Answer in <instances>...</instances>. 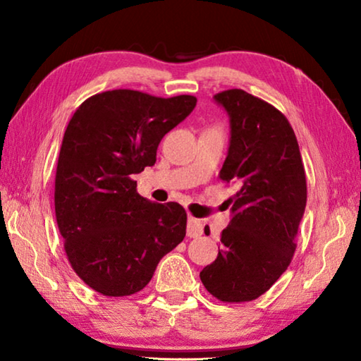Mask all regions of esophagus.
Segmentation results:
<instances>
[{
  "mask_svg": "<svg viewBox=\"0 0 361 361\" xmlns=\"http://www.w3.org/2000/svg\"><path fill=\"white\" fill-rule=\"evenodd\" d=\"M188 237H199V235H202V232H204V224L200 223V219H197V218H192V216H189L188 218Z\"/></svg>",
  "mask_w": 361,
  "mask_h": 361,
  "instance_id": "esophagus-1",
  "label": "esophagus"
}]
</instances>
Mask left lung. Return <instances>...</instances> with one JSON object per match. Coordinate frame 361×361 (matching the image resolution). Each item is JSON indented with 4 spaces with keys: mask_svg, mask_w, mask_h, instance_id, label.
I'll return each instance as SVG.
<instances>
[{
    "mask_svg": "<svg viewBox=\"0 0 361 361\" xmlns=\"http://www.w3.org/2000/svg\"><path fill=\"white\" fill-rule=\"evenodd\" d=\"M215 100L231 122L219 180L237 191L228 200L232 219L221 232V248L200 280L219 301L247 302L288 269L307 183L295 132L276 106L242 89L223 90Z\"/></svg>",
    "mask_w": 361,
    "mask_h": 361,
    "instance_id": "8db88e82",
    "label": "left lung"
}]
</instances>
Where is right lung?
Instances as JSON below:
<instances>
[{"label":"right lung","instance_id":"1","mask_svg":"<svg viewBox=\"0 0 361 361\" xmlns=\"http://www.w3.org/2000/svg\"><path fill=\"white\" fill-rule=\"evenodd\" d=\"M197 99L116 89L82 102L66 126L56 172V218L73 271L103 296L135 295L186 235L180 204L149 202L132 175L156 164L167 132Z\"/></svg>","mask_w":361,"mask_h":361}]
</instances>
